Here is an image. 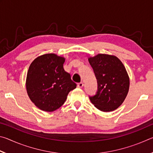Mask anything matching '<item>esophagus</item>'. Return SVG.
Listing matches in <instances>:
<instances>
[{"label": "esophagus", "mask_w": 153, "mask_h": 153, "mask_svg": "<svg viewBox=\"0 0 153 153\" xmlns=\"http://www.w3.org/2000/svg\"><path fill=\"white\" fill-rule=\"evenodd\" d=\"M83 86H84V84H83L82 82H80L77 84V87L78 88H82Z\"/></svg>", "instance_id": "1"}]
</instances>
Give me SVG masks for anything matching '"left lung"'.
Listing matches in <instances>:
<instances>
[{
  "label": "left lung",
  "mask_w": 153,
  "mask_h": 153,
  "mask_svg": "<svg viewBox=\"0 0 153 153\" xmlns=\"http://www.w3.org/2000/svg\"><path fill=\"white\" fill-rule=\"evenodd\" d=\"M88 61L98 83L97 94L90 97V101L103 112L117 109L126 99L129 88V78L122 62L107 54H98Z\"/></svg>",
  "instance_id": "1"
}]
</instances>
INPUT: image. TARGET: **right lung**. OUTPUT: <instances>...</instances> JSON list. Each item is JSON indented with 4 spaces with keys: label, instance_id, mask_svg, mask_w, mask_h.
I'll return each mask as SVG.
<instances>
[{
    "label": "right lung",
    "instance_id": "add662e5",
    "mask_svg": "<svg viewBox=\"0 0 153 153\" xmlns=\"http://www.w3.org/2000/svg\"><path fill=\"white\" fill-rule=\"evenodd\" d=\"M65 59L53 53L36 58L26 77L28 97L40 110L52 112L64 104L71 90L77 86L63 69Z\"/></svg>",
    "mask_w": 153,
    "mask_h": 153
}]
</instances>
